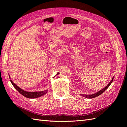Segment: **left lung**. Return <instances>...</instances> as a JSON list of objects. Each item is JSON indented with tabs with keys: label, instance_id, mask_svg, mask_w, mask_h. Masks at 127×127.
Returning <instances> with one entry per match:
<instances>
[{
	"label": "left lung",
	"instance_id": "8db88e82",
	"mask_svg": "<svg viewBox=\"0 0 127 127\" xmlns=\"http://www.w3.org/2000/svg\"><path fill=\"white\" fill-rule=\"evenodd\" d=\"M113 80H114V77H113V79H112V80L110 81V82H109V83L108 85H107L106 87H105L104 88L102 89L101 90H100V91H99L98 92H97L95 94H91V95H85V94H81V95H82V96L85 97V98H95V97L99 96V95H100V94H101L102 93L104 92V91H106V89L108 88L110 85H111V83L113 81Z\"/></svg>",
	"mask_w": 127,
	"mask_h": 127
}]
</instances>
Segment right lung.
I'll return each mask as SVG.
<instances>
[{"label":"right lung","mask_w":127,"mask_h":127,"mask_svg":"<svg viewBox=\"0 0 127 127\" xmlns=\"http://www.w3.org/2000/svg\"><path fill=\"white\" fill-rule=\"evenodd\" d=\"M10 81L11 82L12 85L13 86V87H15V89H16V90H17L19 93H20L21 94H22V95L26 97V98H38V97H40L43 95H44L45 94H46L47 92V90H45L44 91H41V92H27L22 90V89L18 87V86L17 85H16L11 80H10Z\"/></svg>","instance_id":"add662e5"}]
</instances>
